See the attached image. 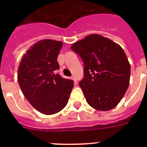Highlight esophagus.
Segmentation results:
<instances>
[{"instance_id":"34e87169","label":"esophagus","mask_w":147,"mask_h":147,"mask_svg":"<svg viewBox=\"0 0 147 147\" xmlns=\"http://www.w3.org/2000/svg\"><path fill=\"white\" fill-rule=\"evenodd\" d=\"M71 80L74 81V84H76V83H77V80H76V77H75V76H71Z\"/></svg>"}]
</instances>
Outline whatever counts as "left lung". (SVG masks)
Segmentation results:
<instances>
[{
    "instance_id": "1",
    "label": "left lung",
    "mask_w": 147,
    "mask_h": 147,
    "mask_svg": "<svg viewBox=\"0 0 147 147\" xmlns=\"http://www.w3.org/2000/svg\"><path fill=\"white\" fill-rule=\"evenodd\" d=\"M84 62L80 86L93 108L107 111L117 106L129 87L130 64L124 51L113 40L90 34L71 46Z\"/></svg>"
}]
</instances>
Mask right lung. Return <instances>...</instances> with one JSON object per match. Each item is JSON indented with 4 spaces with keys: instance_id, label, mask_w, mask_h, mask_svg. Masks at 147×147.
Segmentation results:
<instances>
[{
    "instance_id": "add662e5",
    "label": "right lung",
    "mask_w": 147,
    "mask_h": 147,
    "mask_svg": "<svg viewBox=\"0 0 147 147\" xmlns=\"http://www.w3.org/2000/svg\"><path fill=\"white\" fill-rule=\"evenodd\" d=\"M62 42L45 39L38 41L23 56L18 81L23 95L41 113L52 115L68 102L74 82L54 74L59 68L57 57Z\"/></svg>"
}]
</instances>
